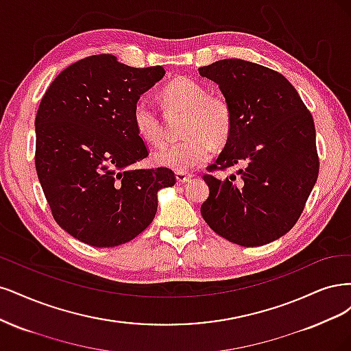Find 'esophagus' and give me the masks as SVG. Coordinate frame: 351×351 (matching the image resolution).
Segmentation results:
<instances>
[{
    "instance_id": "esophagus-1",
    "label": "esophagus",
    "mask_w": 351,
    "mask_h": 351,
    "mask_svg": "<svg viewBox=\"0 0 351 351\" xmlns=\"http://www.w3.org/2000/svg\"><path fill=\"white\" fill-rule=\"evenodd\" d=\"M192 178V175L191 173H185V172H178L176 173V180L179 184H185V182H188V180Z\"/></svg>"
}]
</instances>
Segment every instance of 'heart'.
Returning <instances> with one entry per match:
<instances>
[{
  "label": "heart",
  "mask_w": 351,
  "mask_h": 351,
  "mask_svg": "<svg viewBox=\"0 0 351 351\" xmlns=\"http://www.w3.org/2000/svg\"><path fill=\"white\" fill-rule=\"evenodd\" d=\"M162 100L167 108L186 110L184 135L176 144L162 147L154 154L157 166L188 172L210 159L214 145L229 140L233 115L228 101L210 96L204 84L189 77H176L162 90ZM132 123L138 137L152 145L165 141V127L157 110L145 99H138L132 108Z\"/></svg>",
  "instance_id": "heart-1"
}]
</instances>
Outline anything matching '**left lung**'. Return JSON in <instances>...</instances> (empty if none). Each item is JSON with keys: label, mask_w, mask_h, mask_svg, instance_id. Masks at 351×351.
I'll use <instances>...</instances> for the list:
<instances>
[{"label": "left lung", "mask_w": 351, "mask_h": 351, "mask_svg": "<svg viewBox=\"0 0 351 351\" xmlns=\"http://www.w3.org/2000/svg\"><path fill=\"white\" fill-rule=\"evenodd\" d=\"M219 84L233 128L208 171L243 163L241 182L204 175L210 195L201 216L229 242L261 246L299 220L319 172L315 123L296 88L280 73L243 60L198 69Z\"/></svg>", "instance_id": "obj_1"}]
</instances>
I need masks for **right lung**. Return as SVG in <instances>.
<instances>
[{"label":"right lung","instance_id":"right-lung-1","mask_svg":"<svg viewBox=\"0 0 351 351\" xmlns=\"http://www.w3.org/2000/svg\"><path fill=\"white\" fill-rule=\"evenodd\" d=\"M93 55L56 75L36 114L35 165L52 216L96 247L127 243L149 226L157 192L173 186L167 167L131 169L149 156L132 108L165 75Z\"/></svg>","mask_w":351,"mask_h":351}]
</instances>
